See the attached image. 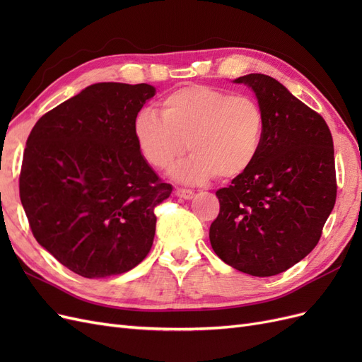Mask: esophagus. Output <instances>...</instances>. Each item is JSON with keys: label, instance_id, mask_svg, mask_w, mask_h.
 <instances>
[{"label": "esophagus", "instance_id": "34e87169", "mask_svg": "<svg viewBox=\"0 0 362 362\" xmlns=\"http://www.w3.org/2000/svg\"><path fill=\"white\" fill-rule=\"evenodd\" d=\"M175 194H177L178 198H182V199H193L194 192L189 190V189H177V190H175Z\"/></svg>", "mask_w": 362, "mask_h": 362}]
</instances>
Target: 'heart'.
I'll return each instance as SVG.
<instances>
[{
    "instance_id": "1",
    "label": "heart",
    "mask_w": 362,
    "mask_h": 362,
    "mask_svg": "<svg viewBox=\"0 0 362 362\" xmlns=\"http://www.w3.org/2000/svg\"><path fill=\"white\" fill-rule=\"evenodd\" d=\"M139 152L166 170L184 152L193 154L172 170L184 184H201L216 175L233 180L255 163L264 136V113L254 98L190 84L164 96L160 115L141 110L133 124Z\"/></svg>"
}]
</instances>
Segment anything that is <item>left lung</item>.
I'll return each instance as SVG.
<instances>
[{
    "label": "left lung",
    "mask_w": 362,
    "mask_h": 362,
    "mask_svg": "<svg viewBox=\"0 0 362 362\" xmlns=\"http://www.w3.org/2000/svg\"><path fill=\"white\" fill-rule=\"evenodd\" d=\"M234 83L255 93L264 136L250 169L216 192L210 226L216 255L252 276H273L319 243L337 198L334 141L325 119L264 74Z\"/></svg>",
    "instance_id": "obj_1"
}]
</instances>
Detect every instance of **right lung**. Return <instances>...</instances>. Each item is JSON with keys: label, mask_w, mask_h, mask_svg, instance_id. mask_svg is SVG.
I'll use <instances>...</instances> for the list:
<instances>
[{"label": "right lung", "mask_w": 362, "mask_h": 362, "mask_svg": "<svg viewBox=\"0 0 362 362\" xmlns=\"http://www.w3.org/2000/svg\"><path fill=\"white\" fill-rule=\"evenodd\" d=\"M154 95L145 83H96L43 115L28 136L21 202L37 243L76 275H120L151 250L154 208L172 185L141 157L133 124Z\"/></svg>", "instance_id": "1"}]
</instances>
